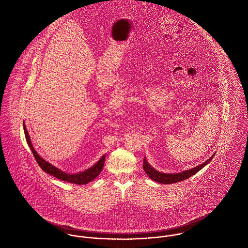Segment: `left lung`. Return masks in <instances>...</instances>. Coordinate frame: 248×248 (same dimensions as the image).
<instances>
[{
  "mask_svg": "<svg viewBox=\"0 0 248 248\" xmlns=\"http://www.w3.org/2000/svg\"><path fill=\"white\" fill-rule=\"evenodd\" d=\"M214 157V155L212 157H210L207 161H205L204 163L196 166L195 168H192L190 170H186L184 171L182 173H177V174H166V173H160L158 171H156L155 168H153L148 161L146 160V158H144L143 161V169L146 172V174L155 182L159 183V184H165V185H169V184H175V183H179L181 181H185L188 178H190L191 176L195 175L197 172H199L203 167H205Z\"/></svg>",
  "mask_w": 248,
  "mask_h": 248,
  "instance_id": "1",
  "label": "left lung"
}]
</instances>
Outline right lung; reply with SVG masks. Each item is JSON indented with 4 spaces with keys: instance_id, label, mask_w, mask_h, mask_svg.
Listing matches in <instances>:
<instances>
[{
    "instance_id": "1",
    "label": "right lung",
    "mask_w": 248,
    "mask_h": 248,
    "mask_svg": "<svg viewBox=\"0 0 248 248\" xmlns=\"http://www.w3.org/2000/svg\"><path fill=\"white\" fill-rule=\"evenodd\" d=\"M23 126H24V132H25V136H26V140H27V143L28 145L30 146V149L37 162V164L40 166V168L48 173L49 175L53 176V177H56L57 179L61 180V181H63V182H67V183H70V184H76V185H86L90 182H92L93 180H94L101 172L102 168H103V165H104V161H105V155H103L97 162L96 164H94L93 167L89 168L88 170L84 171V172H81V173H78V174H67V173H64L62 171H61L60 169H58L57 167L53 166L52 164H50L49 162H47L46 160H44L43 158H41L38 154L34 151L33 147H32V144L31 142V139H30V136H29V133H28V130L26 128V125L25 124L23 123Z\"/></svg>"
}]
</instances>
